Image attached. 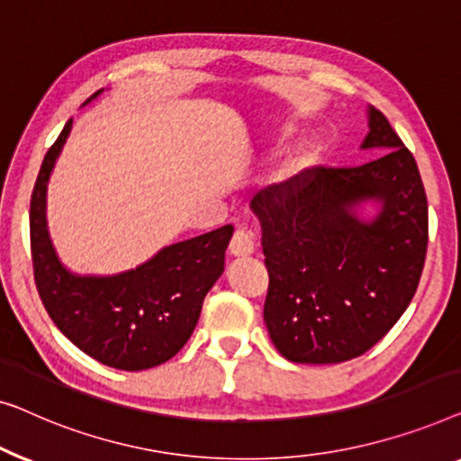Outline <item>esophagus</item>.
I'll use <instances>...</instances> for the list:
<instances>
[{
  "instance_id": "34e87169",
  "label": "esophagus",
  "mask_w": 461,
  "mask_h": 461,
  "mask_svg": "<svg viewBox=\"0 0 461 461\" xmlns=\"http://www.w3.org/2000/svg\"><path fill=\"white\" fill-rule=\"evenodd\" d=\"M252 252H255V240H252L250 233L244 230H238L233 233L231 244H230V255L236 258H246L250 257Z\"/></svg>"
}]
</instances>
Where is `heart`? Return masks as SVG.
Wrapping results in <instances>:
<instances>
[{
    "label": "heart",
    "instance_id": "heart-1",
    "mask_svg": "<svg viewBox=\"0 0 461 461\" xmlns=\"http://www.w3.org/2000/svg\"><path fill=\"white\" fill-rule=\"evenodd\" d=\"M290 131H293V129L286 127L284 129V135H288ZM317 158H320V148H317V144H309V146H304L303 150L296 152L293 163H290V168H293V171H303V168L313 165Z\"/></svg>",
    "mask_w": 461,
    "mask_h": 461
}]
</instances>
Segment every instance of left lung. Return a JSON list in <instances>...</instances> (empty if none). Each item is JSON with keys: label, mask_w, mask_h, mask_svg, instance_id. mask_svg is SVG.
<instances>
[{"label": "left lung", "mask_w": 461, "mask_h": 461, "mask_svg": "<svg viewBox=\"0 0 461 461\" xmlns=\"http://www.w3.org/2000/svg\"><path fill=\"white\" fill-rule=\"evenodd\" d=\"M348 168L313 167L265 187L250 209L261 223L269 339L294 363H340L369 351L410 307L424 269L428 203L416 158L386 116L367 108ZM367 202L376 215L360 209Z\"/></svg>", "instance_id": "1"}]
</instances>
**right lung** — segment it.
Segmentation results:
<instances>
[{"label": "right lung", "mask_w": 461, "mask_h": 461, "mask_svg": "<svg viewBox=\"0 0 461 461\" xmlns=\"http://www.w3.org/2000/svg\"><path fill=\"white\" fill-rule=\"evenodd\" d=\"M100 94L102 89L87 102ZM70 127L73 119L45 154L31 196V255L39 296L56 328L95 361L125 372L160 366L190 340L204 296L223 274L233 228L223 225L165 246L146 263L116 276L68 271L51 244L45 200Z\"/></svg>", "instance_id": "1"}]
</instances>
